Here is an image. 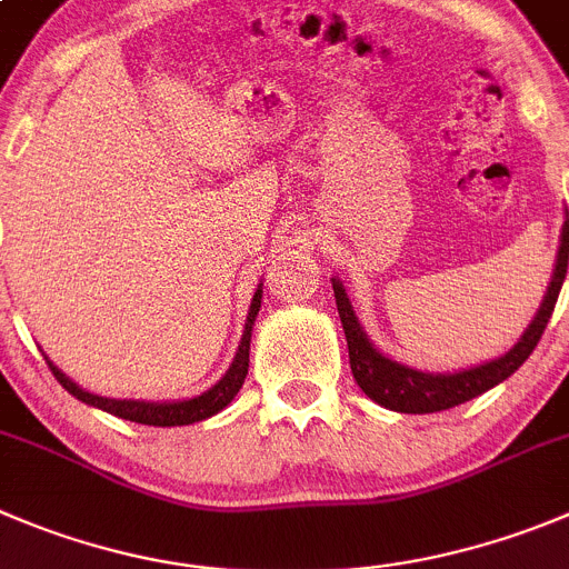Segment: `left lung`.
<instances>
[{
  "mask_svg": "<svg viewBox=\"0 0 569 569\" xmlns=\"http://www.w3.org/2000/svg\"><path fill=\"white\" fill-rule=\"evenodd\" d=\"M569 263V216L561 227V247L559 258H556L553 280L548 286V295L541 300L539 315L533 317V322L528 326L525 337L508 350L506 357L493 359V362L480 365V368L460 370V373L449 376H432L421 373V370L405 368V365L392 362V359L381 357L379 350L370 345L368 333L359 326L357 315L350 309V300L345 295L342 283L333 280V297H337V309L339 320H342L345 339H348V357H350V370H353V379L362 387L365 396L373 398L376 405L387 407V410L396 412H416V416H423V412H440L449 410V407H458L477 398L480 392L491 390L493 385L506 381L513 370H519V365L533 353L536 342L541 339L545 328H548L550 315L556 309V300H559L561 283H565Z\"/></svg>",
  "mask_w": 569,
  "mask_h": 569,
  "instance_id": "obj_1",
  "label": "left lung"
}]
</instances>
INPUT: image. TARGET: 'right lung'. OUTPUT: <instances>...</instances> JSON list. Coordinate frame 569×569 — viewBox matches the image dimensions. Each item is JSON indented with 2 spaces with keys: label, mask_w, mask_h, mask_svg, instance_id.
<instances>
[{
  "label": "right lung",
  "mask_w": 569,
  "mask_h": 569,
  "mask_svg": "<svg viewBox=\"0 0 569 569\" xmlns=\"http://www.w3.org/2000/svg\"><path fill=\"white\" fill-rule=\"evenodd\" d=\"M260 295L263 291H254L252 297V306H249V317H247V328H243V337L241 345H238V353H236V362L232 368L227 370L224 379L219 385H212L210 390L201 392V396L188 398V401H168V405H153V401H117V398H100L92 396V392L81 390L72 379L61 373L52 362L50 370L52 376L58 379V385L63 387L67 392H72L76 398H81L83 405H92L98 410L111 412L117 418H126V421H134V423H148V427H184V423H196V421H204V418L216 416V412L224 410L230 405L236 392L241 390L243 379H247V370H249V339H252V322L260 311Z\"/></svg>",
  "instance_id": "1"
}]
</instances>
